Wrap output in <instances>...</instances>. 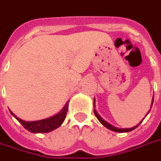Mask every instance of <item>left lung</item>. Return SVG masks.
Segmentation results:
<instances>
[{
  "label": "left lung",
  "instance_id": "obj_1",
  "mask_svg": "<svg viewBox=\"0 0 161 161\" xmlns=\"http://www.w3.org/2000/svg\"><path fill=\"white\" fill-rule=\"evenodd\" d=\"M153 97L152 105H153ZM152 105H151V108H152ZM94 107H96V106H95V99H94ZM94 113H95V115L97 116V118L98 120H99V121H100V122H101L102 124L103 125L104 127H106V128H108V129H110V130H112V131L120 132V133H123V132H129V131H132V130H134L135 128H137L139 125L142 123V121H141V122H140V123H139V124L137 125V126H135L134 128H115V127H114V126H112V125H110V124H109V123H108L107 121H105L104 120H103V119L102 118L100 115H98L97 112L96 111L95 109H94ZM147 114H148V113H147Z\"/></svg>",
  "mask_w": 161,
  "mask_h": 161
}]
</instances>
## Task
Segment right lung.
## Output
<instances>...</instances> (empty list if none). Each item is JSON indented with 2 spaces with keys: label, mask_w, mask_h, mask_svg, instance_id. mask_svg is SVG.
Returning a JSON list of instances; mask_svg holds the SVG:
<instances>
[{
  "label": "right lung",
  "mask_w": 161,
  "mask_h": 161,
  "mask_svg": "<svg viewBox=\"0 0 161 161\" xmlns=\"http://www.w3.org/2000/svg\"><path fill=\"white\" fill-rule=\"evenodd\" d=\"M67 110H68V102L66 103V104L64 105L63 109L56 115H53L52 117H49L47 119L35 121H22L18 117H16L15 115L13 114V112L10 111V113L18 120V121L26 128V130L32 132V133H48V132L53 131L61 126V124L63 123L65 119Z\"/></svg>",
  "instance_id": "right-lung-1"
}]
</instances>
